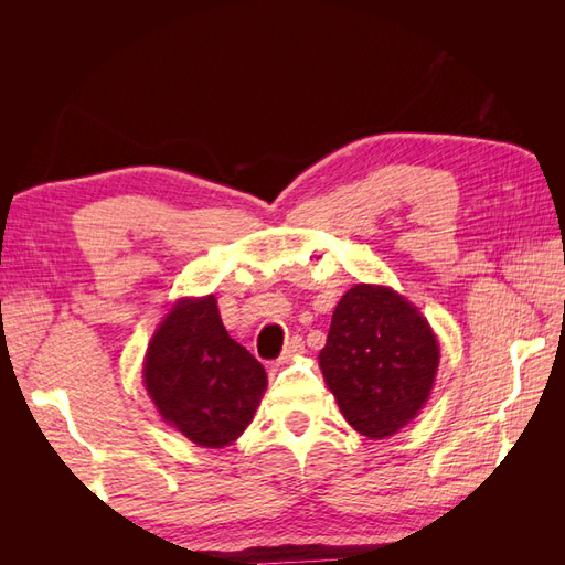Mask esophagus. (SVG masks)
<instances>
[{
    "instance_id": "obj_1",
    "label": "esophagus",
    "mask_w": 565,
    "mask_h": 565,
    "mask_svg": "<svg viewBox=\"0 0 565 565\" xmlns=\"http://www.w3.org/2000/svg\"><path fill=\"white\" fill-rule=\"evenodd\" d=\"M303 353V339L301 337H292L285 344V349H282V355H280V361H278V365H285V363H292L297 355H301Z\"/></svg>"
}]
</instances>
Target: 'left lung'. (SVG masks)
<instances>
[{"mask_svg":"<svg viewBox=\"0 0 565 565\" xmlns=\"http://www.w3.org/2000/svg\"><path fill=\"white\" fill-rule=\"evenodd\" d=\"M438 358L431 324L413 303L391 287L361 282L337 303L318 363L344 419L380 440L429 401Z\"/></svg>","mask_w":565,"mask_h":565,"instance_id":"left-lung-1","label":"left lung"}]
</instances>
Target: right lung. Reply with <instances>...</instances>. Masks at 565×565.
Wrapping results in <instances>:
<instances>
[{
  "label": "right lung",
  "instance_id": "obj_1",
  "mask_svg": "<svg viewBox=\"0 0 565 565\" xmlns=\"http://www.w3.org/2000/svg\"><path fill=\"white\" fill-rule=\"evenodd\" d=\"M143 384L169 426L202 448H224L247 429L268 382L210 295L169 309L148 344Z\"/></svg>",
  "mask_w": 565,
  "mask_h": 565
}]
</instances>
